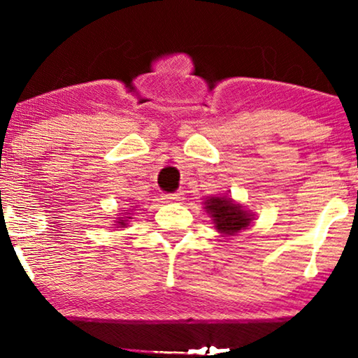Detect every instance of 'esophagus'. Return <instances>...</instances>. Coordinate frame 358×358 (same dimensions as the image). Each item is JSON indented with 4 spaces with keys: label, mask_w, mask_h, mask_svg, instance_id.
<instances>
[{
    "label": "esophagus",
    "mask_w": 358,
    "mask_h": 358,
    "mask_svg": "<svg viewBox=\"0 0 358 358\" xmlns=\"http://www.w3.org/2000/svg\"><path fill=\"white\" fill-rule=\"evenodd\" d=\"M183 196H185V194L178 191V192H173V194H164L162 199H164L166 202H180V201H183Z\"/></svg>",
    "instance_id": "34e87169"
}]
</instances>
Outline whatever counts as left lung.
Listing matches in <instances>:
<instances>
[{
  "label": "left lung",
  "mask_w": 358,
  "mask_h": 358,
  "mask_svg": "<svg viewBox=\"0 0 358 358\" xmlns=\"http://www.w3.org/2000/svg\"><path fill=\"white\" fill-rule=\"evenodd\" d=\"M203 203L207 213L213 217L217 232L222 235L238 234L252 221V215L248 213L240 203H235L230 197L213 196L208 197Z\"/></svg>",
  "instance_id": "left-lung-1"
}]
</instances>
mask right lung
Returning <instances> with one entry per match:
<instances>
[{
	"mask_svg": "<svg viewBox=\"0 0 358 358\" xmlns=\"http://www.w3.org/2000/svg\"><path fill=\"white\" fill-rule=\"evenodd\" d=\"M128 220H131L129 216H123V217H118V221H117V226L118 227H124L126 224H128Z\"/></svg>",
	"mask_w": 358,
	"mask_h": 358,
	"instance_id": "right-lung-1",
	"label": "right lung"
}]
</instances>
